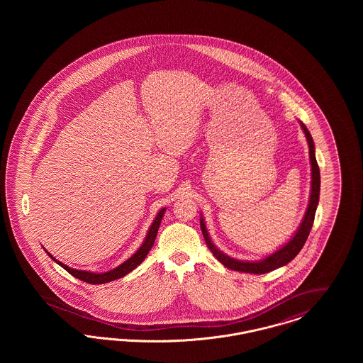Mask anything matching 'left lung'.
I'll list each match as a JSON object with an SVG mask.
<instances>
[{
    "label": "left lung",
    "instance_id": "1",
    "mask_svg": "<svg viewBox=\"0 0 363 363\" xmlns=\"http://www.w3.org/2000/svg\"><path fill=\"white\" fill-rule=\"evenodd\" d=\"M301 128L306 136L308 144H309V157H311V199H309V204L306 208L305 216L301 222V225L298 227V230L295 231L291 240L287 242L286 245H283L280 249H277L275 253L267 256L265 259H259V261H243V259H237L230 257L225 255L222 250H219L213 242L211 240L209 234H208L207 227L204 223V219L200 218V227L204 235V240L207 242L209 250L213 253V256L219 259L225 267L234 269V271H240L245 274H267L271 272L274 269H277L286 264H289L291 259H295V256L301 252V249L303 247L305 242L308 240L309 234H311V225L314 222V215H315V209L318 206V200H320V169L315 160V150H314V143L311 138V132L308 130V128L299 121Z\"/></svg>",
    "mask_w": 363,
    "mask_h": 363
}]
</instances>
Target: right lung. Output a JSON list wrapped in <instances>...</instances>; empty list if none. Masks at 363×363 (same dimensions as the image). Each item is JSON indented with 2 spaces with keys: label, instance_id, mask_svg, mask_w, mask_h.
Returning <instances> with one entry per match:
<instances>
[{
  "label": "right lung",
  "instance_id": "obj_1",
  "mask_svg": "<svg viewBox=\"0 0 363 363\" xmlns=\"http://www.w3.org/2000/svg\"><path fill=\"white\" fill-rule=\"evenodd\" d=\"M164 211L166 208H162L152 222V225H150L148 228V233L145 235V240L141 243V246L138 247V252L126 259L123 261L121 265H118L117 268L111 269V271H107V272H102V274H96V272H89V271H80V269H73L68 265L62 264L61 261H58L57 259H54L52 255L46 250V253L49 255V257H52L58 265H61L65 271H68L72 277H77L86 283L89 284H104V283H108V281H113V280H117L120 277H123L126 274L132 272L135 268H138V265L144 261V259L147 257L148 252L151 250V247L154 246V242H155L156 234H157V230H159V225L162 222V218L164 215Z\"/></svg>",
  "mask_w": 363,
  "mask_h": 363
}]
</instances>
